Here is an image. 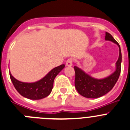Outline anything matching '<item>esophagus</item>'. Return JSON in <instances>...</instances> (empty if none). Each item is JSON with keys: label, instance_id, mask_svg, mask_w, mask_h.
I'll return each mask as SVG.
<instances>
[{"label": "esophagus", "instance_id": "obj_1", "mask_svg": "<svg viewBox=\"0 0 130 130\" xmlns=\"http://www.w3.org/2000/svg\"><path fill=\"white\" fill-rule=\"evenodd\" d=\"M73 59L72 58H69L66 60V66H71L73 65Z\"/></svg>", "mask_w": 130, "mask_h": 130}]
</instances>
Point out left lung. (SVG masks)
I'll use <instances>...</instances> for the list:
<instances>
[{
    "label": "left lung",
    "instance_id": "obj_1",
    "mask_svg": "<svg viewBox=\"0 0 130 130\" xmlns=\"http://www.w3.org/2000/svg\"><path fill=\"white\" fill-rule=\"evenodd\" d=\"M105 40L111 41L119 46V57L116 62V70L111 75L102 79L93 78L77 66L75 72V87L79 94L88 98H97L106 94L113 88L119 79L121 71L122 54L120 45L108 32H105Z\"/></svg>",
    "mask_w": 130,
    "mask_h": 130
}]
</instances>
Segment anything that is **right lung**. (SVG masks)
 I'll list each match as a JSON object with an SVG mask.
<instances>
[{"label":"right lung","instance_id":"right-lung-1","mask_svg":"<svg viewBox=\"0 0 130 130\" xmlns=\"http://www.w3.org/2000/svg\"><path fill=\"white\" fill-rule=\"evenodd\" d=\"M65 65L62 64L51 70L43 79L35 83H23L15 79L10 73V79L17 91L23 97L30 100H40L50 94L54 79Z\"/></svg>","mask_w":130,"mask_h":130}]
</instances>
